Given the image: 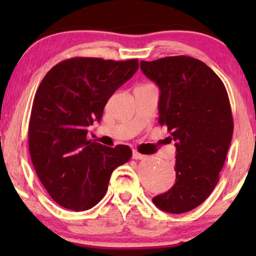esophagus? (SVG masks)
Segmentation results:
<instances>
[{
	"mask_svg": "<svg viewBox=\"0 0 256 256\" xmlns=\"http://www.w3.org/2000/svg\"><path fill=\"white\" fill-rule=\"evenodd\" d=\"M132 158L134 160H144L146 158V155H143V154H140L138 152H132Z\"/></svg>",
	"mask_w": 256,
	"mask_h": 256,
	"instance_id": "1",
	"label": "esophagus"
}]
</instances>
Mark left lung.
<instances>
[{
	"label": "left lung",
	"mask_w": 256,
	"mask_h": 256,
	"mask_svg": "<svg viewBox=\"0 0 256 256\" xmlns=\"http://www.w3.org/2000/svg\"><path fill=\"white\" fill-rule=\"evenodd\" d=\"M160 87V124L176 142V183L152 198L168 213L188 212L204 202L219 182L233 134L228 94L205 62L188 56L141 60Z\"/></svg>",
	"instance_id": "left-lung-1"
}]
</instances>
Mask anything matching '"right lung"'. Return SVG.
Segmentation results:
<instances>
[{
	"instance_id": "add662e5",
	"label": "right lung",
	"mask_w": 256,
	"mask_h": 256,
	"mask_svg": "<svg viewBox=\"0 0 256 256\" xmlns=\"http://www.w3.org/2000/svg\"><path fill=\"white\" fill-rule=\"evenodd\" d=\"M138 59L74 57L54 65L40 84L31 108L29 152L36 174L62 208L85 211L106 194L114 169L132 157L87 140V127L100 121L107 101L134 76Z\"/></svg>"
}]
</instances>
